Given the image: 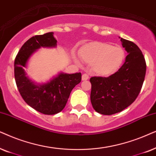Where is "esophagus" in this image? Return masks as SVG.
<instances>
[{"label":"esophagus","instance_id":"34e87169","mask_svg":"<svg viewBox=\"0 0 156 156\" xmlns=\"http://www.w3.org/2000/svg\"><path fill=\"white\" fill-rule=\"evenodd\" d=\"M88 78H89V76L87 73H84L82 76V80H88Z\"/></svg>","mask_w":156,"mask_h":156}]
</instances>
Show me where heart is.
Returning a JSON list of instances; mask_svg holds the SVG:
<instances>
[{"label":"heart","instance_id":"heart-1","mask_svg":"<svg viewBox=\"0 0 156 156\" xmlns=\"http://www.w3.org/2000/svg\"><path fill=\"white\" fill-rule=\"evenodd\" d=\"M80 56L85 61L93 63V69L98 73L109 75L116 71L125 59V52L119 46L95 42L83 47Z\"/></svg>","mask_w":156,"mask_h":156}]
</instances>
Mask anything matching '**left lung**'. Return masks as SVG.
<instances>
[{
    "mask_svg": "<svg viewBox=\"0 0 156 156\" xmlns=\"http://www.w3.org/2000/svg\"><path fill=\"white\" fill-rule=\"evenodd\" d=\"M128 55L125 63L108 77H91L90 101L93 108L103 115L119 113L131 105L142 88L146 63L142 51L132 41L120 38Z\"/></svg>",
    "mask_w": 156,
    "mask_h": 156,
    "instance_id": "left-lung-1",
    "label": "left lung"
}]
</instances>
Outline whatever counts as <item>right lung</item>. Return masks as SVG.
Returning a JSON list of instances; mask_svg holds the SVG:
<instances>
[{"label":"right lung","mask_w":156,"mask_h":156,"mask_svg":"<svg viewBox=\"0 0 156 156\" xmlns=\"http://www.w3.org/2000/svg\"><path fill=\"white\" fill-rule=\"evenodd\" d=\"M56 43L53 32L33 36L22 45L14 62V76L20 95L27 104L45 115L61 112L65 108L73 88L81 81L80 73H61L43 85H36L26 76L24 68L34 51L41 47H55Z\"/></svg>","instance_id":"1"}]
</instances>
